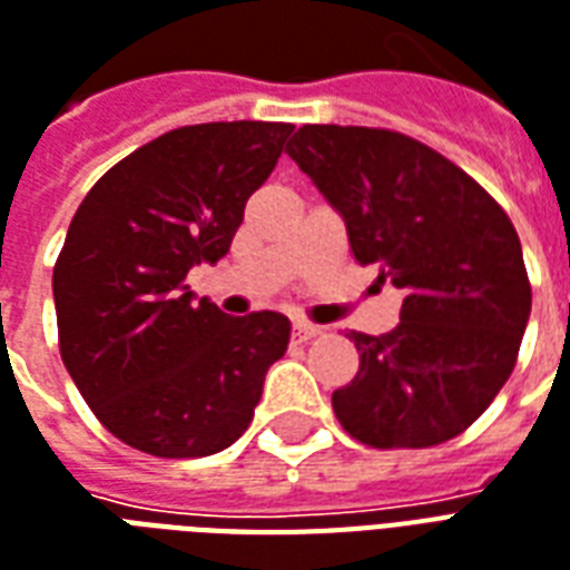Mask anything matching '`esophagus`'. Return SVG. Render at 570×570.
<instances>
[{
	"mask_svg": "<svg viewBox=\"0 0 570 570\" xmlns=\"http://www.w3.org/2000/svg\"><path fill=\"white\" fill-rule=\"evenodd\" d=\"M316 334H323V328H320V325H311V323H293V341H295V343L314 341Z\"/></svg>",
	"mask_w": 570,
	"mask_h": 570,
	"instance_id": "esophagus-1",
	"label": "esophagus"
}]
</instances>
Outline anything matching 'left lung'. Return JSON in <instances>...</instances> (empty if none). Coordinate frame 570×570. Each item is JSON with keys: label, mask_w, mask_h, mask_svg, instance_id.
Masks as SVG:
<instances>
[{"label": "left lung", "mask_w": 570, "mask_h": 570, "mask_svg": "<svg viewBox=\"0 0 570 570\" xmlns=\"http://www.w3.org/2000/svg\"><path fill=\"white\" fill-rule=\"evenodd\" d=\"M286 151L343 215L355 263L403 289L397 328L346 334L362 364L332 394L341 428L371 449L454 440L508 382L532 311L511 217L401 130L304 125Z\"/></svg>", "instance_id": "8db88e82"}]
</instances>
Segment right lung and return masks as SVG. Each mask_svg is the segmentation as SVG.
Listing matches in <instances>:
<instances>
[{
    "mask_svg": "<svg viewBox=\"0 0 570 570\" xmlns=\"http://www.w3.org/2000/svg\"><path fill=\"white\" fill-rule=\"evenodd\" d=\"M289 121L167 130L95 181L53 266L59 353L95 419L151 458H208L242 436L289 320L227 316L185 286L229 250Z\"/></svg>",
    "mask_w": 570,
    "mask_h": 570,
    "instance_id": "add662e5",
    "label": "right lung"
}]
</instances>
